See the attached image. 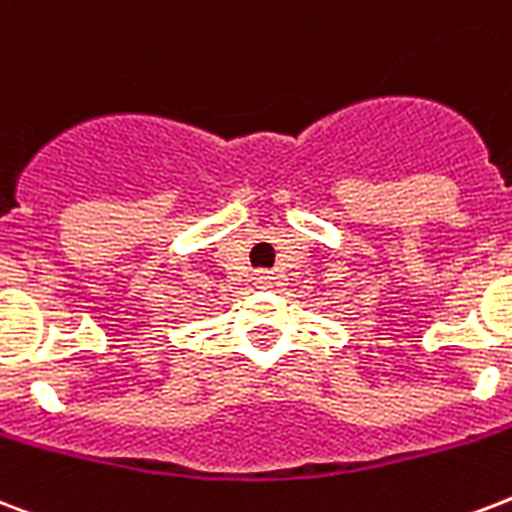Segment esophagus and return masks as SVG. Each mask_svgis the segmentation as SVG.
<instances>
[{
    "label": "esophagus",
    "instance_id": "1",
    "mask_svg": "<svg viewBox=\"0 0 512 512\" xmlns=\"http://www.w3.org/2000/svg\"><path fill=\"white\" fill-rule=\"evenodd\" d=\"M255 284H257V287H271L273 273L271 271H257L255 273Z\"/></svg>",
    "mask_w": 512,
    "mask_h": 512
}]
</instances>
